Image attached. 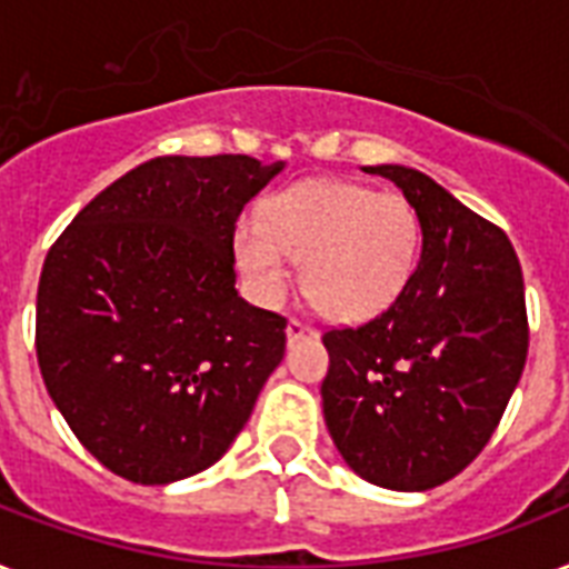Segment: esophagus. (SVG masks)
<instances>
[{
	"label": "esophagus",
	"instance_id": "34e87169",
	"mask_svg": "<svg viewBox=\"0 0 569 569\" xmlns=\"http://www.w3.org/2000/svg\"><path fill=\"white\" fill-rule=\"evenodd\" d=\"M286 337H289V342H298V339L319 337V330L301 319H289V325H286Z\"/></svg>",
	"mask_w": 569,
	"mask_h": 569
}]
</instances>
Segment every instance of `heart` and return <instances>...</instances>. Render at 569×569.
Listing matches in <instances>:
<instances>
[{"label":"heart","instance_id":"b5f03b06","mask_svg":"<svg viewBox=\"0 0 569 569\" xmlns=\"http://www.w3.org/2000/svg\"><path fill=\"white\" fill-rule=\"evenodd\" d=\"M416 206L396 191L348 180H303L274 194L259 218H244L232 253L259 301L277 303L303 259V292L330 319L360 321L387 310L419 257Z\"/></svg>","mask_w":569,"mask_h":569}]
</instances>
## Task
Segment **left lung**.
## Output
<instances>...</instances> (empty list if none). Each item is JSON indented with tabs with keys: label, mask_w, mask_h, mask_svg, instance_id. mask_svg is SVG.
Listing matches in <instances>:
<instances>
[{
	"label": "left lung",
	"mask_w": 569,
	"mask_h": 569,
	"mask_svg": "<svg viewBox=\"0 0 569 569\" xmlns=\"http://www.w3.org/2000/svg\"><path fill=\"white\" fill-rule=\"evenodd\" d=\"M416 206L422 257L387 310L330 328L328 431L357 476L431 490L481 455L529 355L522 268L502 227L431 177L378 164Z\"/></svg>",
	"instance_id": "left-lung-1"
}]
</instances>
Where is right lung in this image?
<instances>
[{
	"label": "right lung",
	"mask_w": 569,
	"mask_h": 569,
	"mask_svg": "<svg viewBox=\"0 0 569 569\" xmlns=\"http://www.w3.org/2000/svg\"><path fill=\"white\" fill-rule=\"evenodd\" d=\"M283 171L159 156L100 191L49 248L34 348L49 398L114 476L203 472L286 351V319L236 292V221Z\"/></svg>",
	"instance_id": "right-lung-1"
}]
</instances>
